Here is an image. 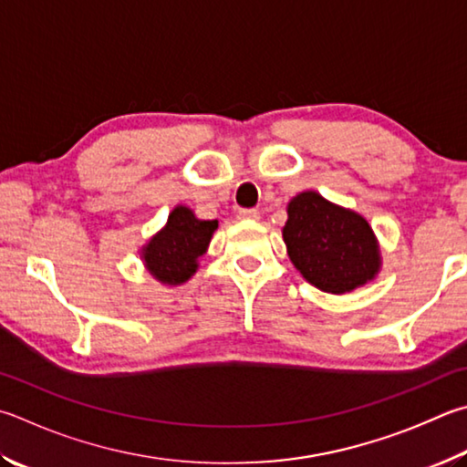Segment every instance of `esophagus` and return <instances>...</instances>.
<instances>
[{
	"label": "esophagus",
	"mask_w": 467,
	"mask_h": 467,
	"mask_svg": "<svg viewBox=\"0 0 467 467\" xmlns=\"http://www.w3.org/2000/svg\"><path fill=\"white\" fill-rule=\"evenodd\" d=\"M236 218H239V220H259V210L241 208L239 212H236Z\"/></svg>",
	"instance_id": "esophagus-1"
}]
</instances>
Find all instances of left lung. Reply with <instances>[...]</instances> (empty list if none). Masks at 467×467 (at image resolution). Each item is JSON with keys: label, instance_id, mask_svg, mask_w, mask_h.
<instances>
[{"label": "left lung", "instance_id": "left-lung-1", "mask_svg": "<svg viewBox=\"0 0 467 467\" xmlns=\"http://www.w3.org/2000/svg\"><path fill=\"white\" fill-rule=\"evenodd\" d=\"M282 234L294 267L322 292H353L381 267L379 244L368 220L317 192L290 200Z\"/></svg>", "mask_w": 467, "mask_h": 467}]
</instances>
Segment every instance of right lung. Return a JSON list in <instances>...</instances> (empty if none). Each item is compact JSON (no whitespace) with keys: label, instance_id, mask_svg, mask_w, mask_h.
Instances as JSON below:
<instances>
[{"label":"right lung","instance_id":"right-lung-1","mask_svg":"<svg viewBox=\"0 0 467 467\" xmlns=\"http://www.w3.org/2000/svg\"><path fill=\"white\" fill-rule=\"evenodd\" d=\"M216 228V220H200L188 206H175L167 224L140 251L147 271L167 285L188 282Z\"/></svg>","mask_w":467,"mask_h":467}]
</instances>
